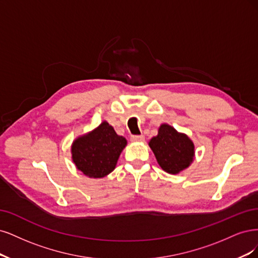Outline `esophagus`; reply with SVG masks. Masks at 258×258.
Masks as SVG:
<instances>
[{"instance_id":"esophagus-1","label":"esophagus","mask_w":258,"mask_h":258,"mask_svg":"<svg viewBox=\"0 0 258 258\" xmlns=\"http://www.w3.org/2000/svg\"><path fill=\"white\" fill-rule=\"evenodd\" d=\"M131 141H133V143H143V141H145V136L144 135L132 136Z\"/></svg>"}]
</instances>
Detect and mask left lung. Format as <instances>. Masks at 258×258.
Masks as SVG:
<instances>
[{"label":"left lung","instance_id":"8db88e82","mask_svg":"<svg viewBox=\"0 0 258 258\" xmlns=\"http://www.w3.org/2000/svg\"><path fill=\"white\" fill-rule=\"evenodd\" d=\"M149 146L161 168L171 174L186 169L195 156L193 141L166 123L160 126L157 136L149 141Z\"/></svg>","mask_w":258,"mask_h":258}]
</instances>
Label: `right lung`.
<instances>
[{"label": "right lung", "instance_id": "1", "mask_svg": "<svg viewBox=\"0 0 258 258\" xmlns=\"http://www.w3.org/2000/svg\"><path fill=\"white\" fill-rule=\"evenodd\" d=\"M127 144L104 121L92 132L74 140L72 159L78 170L90 178H104L114 168Z\"/></svg>", "mask_w": 258, "mask_h": 258}]
</instances>
